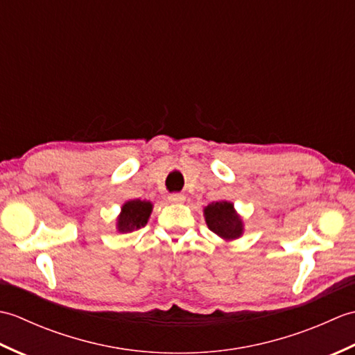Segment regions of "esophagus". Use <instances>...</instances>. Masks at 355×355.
Segmentation results:
<instances>
[{
    "mask_svg": "<svg viewBox=\"0 0 355 355\" xmlns=\"http://www.w3.org/2000/svg\"><path fill=\"white\" fill-rule=\"evenodd\" d=\"M168 200H169V202H183L186 200V197L182 193H172V195H169Z\"/></svg>",
    "mask_w": 355,
    "mask_h": 355,
    "instance_id": "obj_1",
    "label": "esophagus"
}]
</instances>
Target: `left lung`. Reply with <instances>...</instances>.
<instances>
[{"instance_id":"1","label":"left lung","mask_w":355,"mask_h":355,"mask_svg":"<svg viewBox=\"0 0 355 355\" xmlns=\"http://www.w3.org/2000/svg\"><path fill=\"white\" fill-rule=\"evenodd\" d=\"M209 230H212L216 236L224 239L225 243L235 241L243 236L244 221L236 212L232 201L220 200L210 202L202 210Z\"/></svg>"}]
</instances>
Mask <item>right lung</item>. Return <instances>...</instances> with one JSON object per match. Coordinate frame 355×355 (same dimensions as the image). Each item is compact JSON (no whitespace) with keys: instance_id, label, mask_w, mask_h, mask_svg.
Returning <instances> with one entry per match:
<instances>
[{"instance_id":"right-lung-1","label":"right lung","mask_w":355,"mask_h":355,"mask_svg":"<svg viewBox=\"0 0 355 355\" xmlns=\"http://www.w3.org/2000/svg\"><path fill=\"white\" fill-rule=\"evenodd\" d=\"M154 205L146 200H130L120 207V214L116 220V229L120 233H130L145 227L153 214Z\"/></svg>"}]
</instances>
